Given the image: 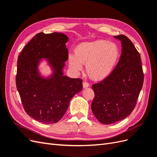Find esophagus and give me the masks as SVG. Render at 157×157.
Segmentation results:
<instances>
[{
    "instance_id": "1",
    "label": "esophagus",
    "mask_w": 157,
    "mask_h": 157,
    "mask_svg": "<svg viewBox=\"0 0 157 157\" xmlns=\"http://www.w3.org/2000/svg\"><path fill=\"white\" fill-rule=\"evenodd\" d=\"M82 84H83V88H88V87L89 86V84H88V82H86V81H84V82H83V83H82Z\"/></svg>"
}]
</instances>
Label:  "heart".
I'll return each mask as SVG.
<instances>
[{"mask_svg": "<svg viewBox=\"0 0 157 157\" xmlns=\"http://www.w3.org/2000/svg\"><path fill=\"white\" fill-rule=\"evenodd\" d=\"M75 56H69V63L75 71H80L82 63L86 64L89 77L95 80H101L112 73L119 58V49L116 44L99 40L86 42L75 49Z\"/></svg>", "mask_w": 157, "mask_h": 157, "instance_id": "1", "label": "heart"}]
</instances>
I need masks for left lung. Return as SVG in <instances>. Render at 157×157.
I'll use <instances>...</instances> for the list:
<instances>
[{"label": "left lung", "mask_w": 157, "mask_h": 157, "mask_svg": "<svg viewBox=\"0 0 157 157\" xmlns=\"http://www.w3.org/2000/svg\"><path fill=\"white\" fill-rule=\"evenodd\" d=\"M114 37L121 41L120 59L109 77L92 86V111L105 124L124 119L133 111L144 80L140 54L132 41L124 35Z\"/></svg>", "instance_id": "8db88e82"}]
</instances>
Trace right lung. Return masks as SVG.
Wrapping results in <instances>:
<instances>
[{
	"label": "right lung",
	"mask_w": 157,
	"mask_h": 157,
	"mask_svg": "<svg viewBox=\"0 0 157 157\" xmlns=\"http://www.w3.org/2000/svg\"><path fill=\"white\" fill-rule=\"evenodd\" d=\"M63 33H39L28 42L18 56L16 83L24 110L35 120L46 124L58 122L70 100L82 89V80L63 75L68 59ZM46 58L55 73L49 79L41 78L37 67L39 59Z\"/></svg>",
	"instance_id": "add662e5"
}]
</instances>
